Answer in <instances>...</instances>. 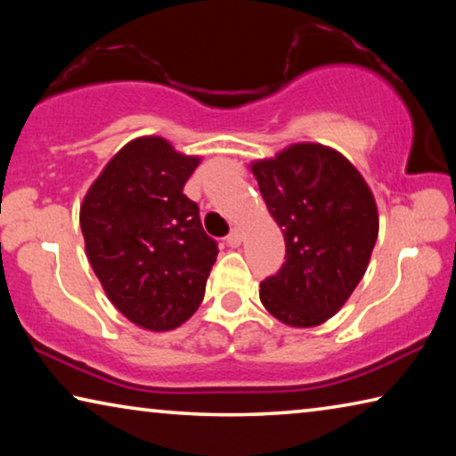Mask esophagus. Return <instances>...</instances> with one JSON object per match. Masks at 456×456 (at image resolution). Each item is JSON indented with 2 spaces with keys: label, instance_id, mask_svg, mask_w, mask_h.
I'll return each instance as SVG.
<instances>
[{
  "label": "esophagus",
  "instance_id": "1",
  "mask_svg": "<svg viewBox=\"0 0 456 456\" xmlns=\"http://www.w3.org/2000/svg\"><path fill=\"white\" fill-rule=\"evenodd\" d=\"M241 241H243L241 229L235 227V229L231 231V233L227 235V245H229V247H239V245H241Z\"/></svg>",
  "mask_w": 456,
  "mask_h": 456
}]
</instances>
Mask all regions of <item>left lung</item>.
I'll return each instance as SVG.
<instances>
[{"label":"left lung","instance_id":"8db88e82","mask_svg":"<svg viewBox=\"0 0 456 456\" xmlns=\"http://www.w3.org/2000/svg\"><path fill=\"white\" fill-rule=\"evenodd\" d=\"M251 173L285 239V264L261 281V304L288 326H320L366 273L378 239L372 191L342 152L318 142L256 160Z\"/></svg>","mask_w":456,"mask_h":456}]
</instances>
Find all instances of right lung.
Here are the masks:
<instances>
[{
  "label": "right lung",
  "instance_id": "right-lung-1",
  "mask_svg": "<svg viewBox=\"0 0 456 456\" xmlns=\"http://www.w3.org/2000/svg\"><path fill=\"white\" fill-rule=\"evenodd\" d=\"M199 157L163 136H141L114 154L80 205L86 256L114 307L136 326L168 331L203 302L217 241L183 195Z\"/></svg>",
  "mask_w": 456,
  "mask_h": 456
}]
</instances>
